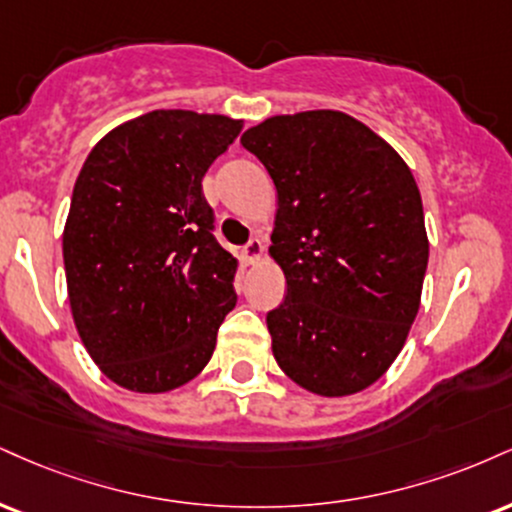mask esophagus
Masks as SVG:
<instances>
[{
    "label": "esophagus",
    "mask_w": 512,
    "mask_h": 512,
    "mask_svg": "<svg viewBox=\"0 0 512 512\" xmlns=\"http://www.w3.org/2000/svg\"><path fill=\"white\" fill-rule=\"evenodd\" d=\"M262 252H264V245H262L260 238H250L248 243L243 245V257H245V262H248V264H255L257 260H260Z\"/></svg>",
    "instance_id": "1"
}]
</instances>
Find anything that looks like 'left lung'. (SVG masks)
<instances>
[{"label": "left lung", "instance_id": "1", "mask_svg": "<svg viewBox=\"0 0 512 512\" xmlns=\"http://www.w3.org/2000/svg\"><path fill=\"white\" fill-rule=\"evenodd\" d=\"M240 145L279 197L272 257L286 298L267 312L276 362L319 396L374 384L420 310L429 243L422 197L398 152L343 112L272 116Z\"/></svg>", "mask_w": 512, "mask_h": 512}]
</instances>
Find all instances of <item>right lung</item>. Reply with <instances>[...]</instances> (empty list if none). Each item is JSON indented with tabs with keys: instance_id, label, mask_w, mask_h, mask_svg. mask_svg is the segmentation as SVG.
Here are the masks:
<instances>
[{
	"instance_id": "obj_1",
	"label": "right lung",
	"mask_w": 512,
	"mask_h": 512,
	"mask_svg": "<svg viewBox=\"0 0 512 512\" xmlns=\"http://www.w3.org/2000/svg\"><path fill=\"white\" fill-rule=\"evenodd\" d=\"M240 128L157 109L104 135L80 169L64 229L71 312L123 389L162 393L200 374L236 307V260L214 238L202 176Z\"/></svg>"
}]
</instances>
